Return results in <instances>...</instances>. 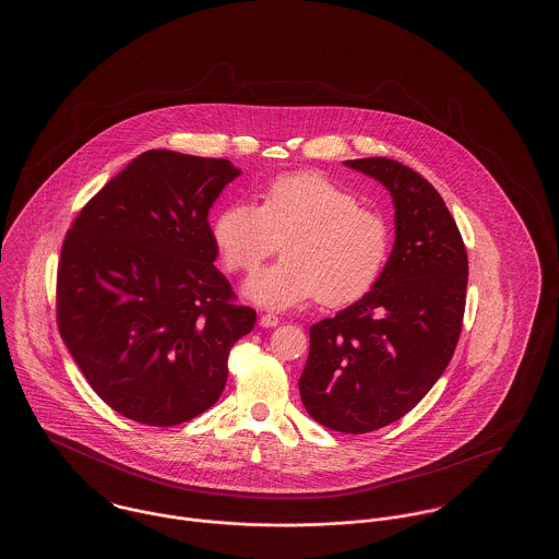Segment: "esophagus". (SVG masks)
Masks as SVG:
<instances>
[{
    "mask_svg": "<svg viewBox=\"0 0 559 559\" xmlns=\"http://www.w3.org/2000/svg\"><path fill=\"white\" fill-rule=\"evenodd\" d=\"M278 322H281V319H278L276 314H262V317H260V324H262V326H266V329L276 326Z\"/></svg>",
    "mask_w": 559,
    "mask_h": 559,
    "instance_id": "obj_1",
    "label": "esophagus"
}]
</instances>
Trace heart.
<instances>
[{"mask_svg": "<svg viewBox=\"0 0 559 559\" xmlns=\"http://www.w3.org/2000/svg\"><path fill=\"white\" fill-rule=\"evenodd\" d=\"M215 245L230 272H249L274 255L283 262L255 272L245 293L272 308L317 297L342 308L371 292L390 255L383 213L317 171L287 174L267 185L262 205L235 203L217 215Z\"/></svg>", "mask_w": 559, "mask_h": 559, "instance_id": "heart-1", "label": "heart"}]
</instances>
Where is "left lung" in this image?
Instances as JSON below:
<instances>
[{"label":"left lung","instance_id":"left-lung-1","mask_svg":"<svg viewBox=\"0 0 559 559\" xmlns=\"http://www.w3.org/2000/svg\"><path fill=\"white\" fill-rule=\"evenodd\" d=\"M346 165L390 190L396 240L371 292L310 326L299 394L320 426L367 433L404 417L449 367L469 266L449 207L424 176L385 157Z\"/></svg>","mask_w":559,"mask_h":559}]
</instances>
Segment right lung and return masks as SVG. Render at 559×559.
I'll list each match as a JSON object with an SVG mask.
<instances>
[{
	"label": "right lung",
	"instance_id": "right-lung-1",
	"mask_svg": "<svg viewBox=\"0 0 559 559\" xmlns=\"http://www.w3.org/2000/svg\"><path fill=\"white\" fill-rule=\"evenodd\" d=\"M228 159L146 151L92 197L58 262L60 337L119 415L171 427L222 396L230 347L255 324L226 276L207 213Z\"/></svg>",
	"mask_w": 559,
	"mask_h": 559
}]
</instances>
